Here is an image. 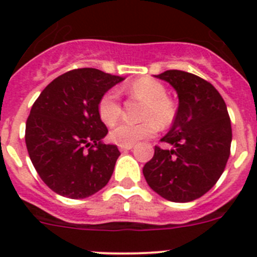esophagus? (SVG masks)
I'll list each match as a JSON object with an SVG mask.
<instances>
[{
  "mask_svg": "<svg viewBox=\"0 0 257 257\" xmlns=\"http://www.w3.org/2000/svg\"><path fill=\"white\" fill-rule=\"evenodd\" d=\"M118 148L119 151L123 152V151H130V149L134 148V144H126V145H118Z\"/></svg>",
  "mask_w": 257,
  "mask_h": 257,
  "instance_id": "1",
  "label": "esophagus"
}]
</instances>
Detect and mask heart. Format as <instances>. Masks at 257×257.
I'll return each instance as SVG.
<instances>
[{"label": "heart", "mask_w": 257, "mask_h": 257, "mask_svg": "<svg viewBox=\"0 0 257 257\" xmlns=\"http://www.w3.org/2000/svg\"><path fill=\"white\" fill-rule=\"evenodd\" d=\"M127 91L133 96L145 101L142 117L145 121L140 123L121 122L113 127L110 138L119 145L135 144L139 140L148 139L156 135L158 126L167 128L171 126L176 117V104L171 97L167 96V88L162 82L154 78L144 77L136 79L135 82L127 86ZM97 112L101 121L106 124H114L121 117L122 108L119 96L115 90H109L97 103Z\"/></svg>", "instance_id": "obj_1"}]
</instances>
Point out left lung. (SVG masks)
<instances>
[{
	"mask_svg": "<svg viewBox=\"0 0 257 257\" xmlns=\"http://www.w3.org/2000/svg\"><path fill=\"white\" fill-rule=\"evenodd\" d=\"M158 78L176 90L179 108L171 130L143 167L149 187L165 199L190 202L216 184L230 154L231 124L226 104L210 82L184 70H166Z\"/></svg>",
	"mask_w": 257,
	"mask_h": 257,
	"instance_id": "left-lung-1",
	"label": "left lung"
}]
</instances>
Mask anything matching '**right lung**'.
Instances as JSON below:
<instances>
[{"label": "right lung", "instance_id": "right-lung-1", "mask_svg": "<svg viewBox=\"0 0 257 257\" xmlns=\"http://www.w3.org/2000/svg\"><path fill=\"white\" fill-rule=\"evenodd\" d=\"M122 79L95 68L69 70L32 105L26 124L29 158L42 181L60 196L90 197L112 176L121 153L117 145L101 143L108 128L97 103Z\"/></svg>", "mask_w": 257, "mask_h": 257}]
</instances>
